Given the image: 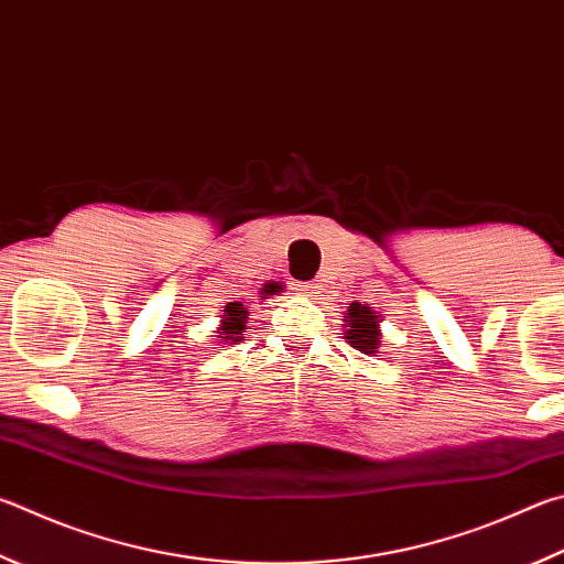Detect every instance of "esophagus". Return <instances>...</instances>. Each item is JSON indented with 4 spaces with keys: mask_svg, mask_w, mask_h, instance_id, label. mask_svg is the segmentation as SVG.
Returning a JSON list of instances; mask_svg holds the SVG:
<instances>
[{
    "mask_svg": "<svg viewBox=\"0 0 564 564\" xmlns=\"http://www.w3.org/2000/svg\"><path fill=\"white\" fill-rule=\"evenodd\" d=\"M293 289L299 291V293L313 295V293H315V289H317V283H313V281H295V283H293Z\"/></svg>",
    "mask_w": 564,
    "mask_h": 564,
    "instance_id": "obj_1",
    "label": "esophagus"
}]
</instances>
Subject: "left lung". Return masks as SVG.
Returning a JSON list of instances; mask_svg holds the SVG:
<instances>
[{
	"instance_id": "8db88e82",
	"label": "left lung",
	"mask_w": 564,
	"mask_h": 564,
	"mask_svg": "<svg viewBox=\"0 0 564 564\" xmlns=\"http://www.w3.org/2000/svg\"><path fill=\"white\" fill-rule=\"evenodd\" d=\"M345 317V327H350V330H347V340H350V345L365 355L375 352L377 343H380V337H377L380 333H377V317L370 313V308L360 303H352Z\"/></svg>"
}]
</instances>
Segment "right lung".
I'll list each match as a JSON object with an SVG mask.
<instances>
[{
  "label": "right lung",
  "instance_id": "1",
  "mask_svg": "<svg viewBox=\"0 0 564 564\" xmlns=\"http://www.w3.org/2000/svg\"><path fill=\"white\" fill-rule=\"evenodd\" d=\"M243 308H241V303H229L227 305V321H224V325H221V335L227 337V340H231V343H237L239 340V335L243 333Z\"/></svg>",
  "mask_w": 564,
  "mask_h": 564
}]
</instances>
